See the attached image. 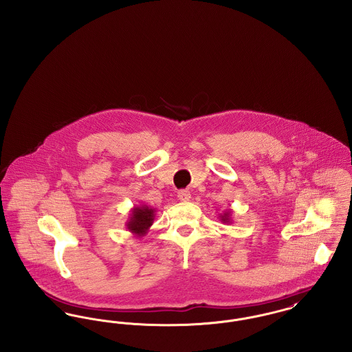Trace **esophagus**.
Wrapping results in <instances>:
<instances>
[{"instance_id":"1","label":"esophagus","mask_w":352,"mask_h":352,"mask_svg":"<svg viewBox=\"0 0 352 352\" xmlns=\"http://www.w3.org/2000/svg\"><path fill=\"white\" fill-rule=\"evenodd\" d=\"M190 198H191L190 191H187V190L178 191V199H179L181 202H187V201H190Z\"/></svg>"}]
</instances>
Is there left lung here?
<instances>
[{
    "mask_svg": "<svg viewBox=\"0 0 352 352\" xmlns=\"http://www.w3.org/2000/svg\"><path fill=\"white\" fill-rule=\"evenodd\" d=\"M219 219H221V222H223V223H226V225L232 223V219H231V210L225 211L223 214H219Z\"/></svg>",
    "mask_w": 352,
    "mask_h": 352,
    "instance_id": "obj_1",
    "label": "left lung"
}]
</instances>
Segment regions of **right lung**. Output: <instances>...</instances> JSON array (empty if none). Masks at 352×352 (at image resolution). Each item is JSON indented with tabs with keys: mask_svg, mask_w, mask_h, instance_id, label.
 I'll list each match as a JSON object with an SVG mask.
<instances>
[{
	"mask_svg": "<svg viewBox=\"0 0 352 352\" xmlns=\"http://www.w3.org/2000/svg\"><path fill=\"white\" fill-rule=\"evenodd\" d=\"M155 218V208L140 205L130 210L129 219L126 222V228L137 238H142L151 228Z\"/></svg>",
	"mask_w": 352,
	"mask_h": 352,
	"instance_id": "add662e5",
	"label": "right lung"
}]
</instances>
